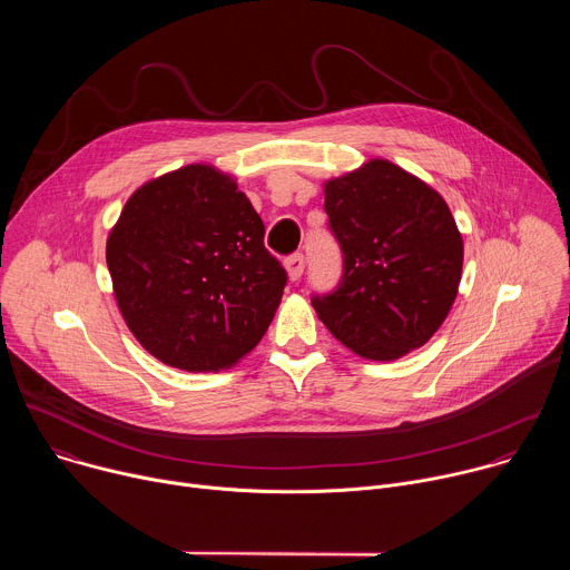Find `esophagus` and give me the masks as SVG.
I'll use <instances>...</instances> for the list:
<instances>
[{
	"mask_svg": "<svg viewBox=\"0 0 570 570\" xmlns=\"http://www.w3.org/2000/svg\"><path fill=\"white\" fill-rule=\"evenodd\" d=\"M284 268L288 273V279L291 282H297L304 273V257L297 253V255H291L286 262H284Z\"/></svg>",
	"mask_w": 570,
	"mask_h": 570,
	"instance_id": "34e87169",
	"label": "esophagus"
}]
</instances>
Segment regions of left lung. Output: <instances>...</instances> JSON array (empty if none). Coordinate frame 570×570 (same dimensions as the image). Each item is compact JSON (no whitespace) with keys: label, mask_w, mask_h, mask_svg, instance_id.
<instances>
[{"label":"left lung","mask_w":570,"mask_h":570,"mask_svg":"<svg viewBox=\"0 0 570 570\" xmlns=\"http://www.w3.org/2000/svg\"><path fill=\"white\" fill-rule=\"evenodd\" d=\"M322 187L345 273L334 293L311 299L317 317L367 361L426 345L462 279L464 243L446 200L383 157Z\"/></svg>","instance_id":"obj_1"}]
</instances>
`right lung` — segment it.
I'll use <instances>...</instances> for the list:
<instances>
[{
  "mask_svg": "<svg viewBox=\"0 0 570 570\" xmlns=\"http://www.w3.org/2000/svg\"><path fill=\"white\" fill-rule=\"evenodd\" d=\"M229 174L187 165L132 191L106 243L117 306L137 343L185 372H218L268 332L286 271Z\"/></svg>",
  "mask_w": 570,
  "mask_h": 570,
  "instance_id": "right-lung-1",
  "label": "right lung"
}]
</instances>
